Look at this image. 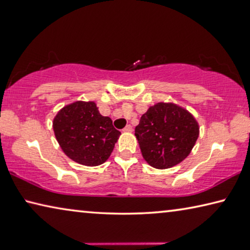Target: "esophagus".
I'll use <instances>...</instances> for the list:
<instances>
[{
  "mask_svg": "<svg viewBox=\"0 0 250 250\" xmlns=\"http://www.w3.org/2000/svg\"><path fill=\"white\" fill-rule=\"evenodd\" d=\"M132 125H126L125 126V129H124V131L125 132H132Z\"/></svg>",
  "mask_w": 250,
  "mask_h": 250,
  "instance_id": "obj_1",
  "label": "esophagus"
}]
</instances>
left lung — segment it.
<instances>
[{"instance_id":"1","label":"left lung","mask_w":250,"mask_h":250,"mask_svg":"<svg viewBox=\"0 0 250 250\" xmlns=\"http://www.w3.org/2000/svg\"><path fill=\"white\" fill-rule=\"evenodd\" d=\"M134 132L144 159L153 168L168 169L191 152L199 136V125L182 106L158 102L142 114Z\"/></svg>"}]
</instances>
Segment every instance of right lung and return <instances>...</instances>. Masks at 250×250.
Segmentation results:
<instances>
[{
    "label": "right lung",
    "instance_id": "1",
    "mask_svg": "<svg viewBox=\"0 0 250 250\" xmlns=\"http://www.w3.org/2000/svg\"><path fill=\"white\" fill-rule=\"evenodd\" d=\"M53 131L62 151L88 167L108 160L121 134L109 117L101 116L93 101L63 106L53 119Z\"/></svg>",
    "mask_w": 250,
    "mask_h": 250
}]
</instances>
